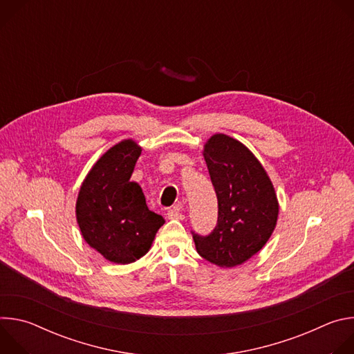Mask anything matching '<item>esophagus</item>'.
I'll return each instance as SVG.
<instances>
[{
    "label": "esophagus",
    "mask_w": 354,
    "mask_h": 354,
    "mask_svg": "<svg viewBox=\"0 0 354 354\" xmlns=\"http://www.w3.org/2000/svg\"><path fill=\"white\" fill-rule=\"evenodd\" d=\"M168 218H171V220H183L185 218V216L180 212V206L179 205L168 212Z\"/></svg>",
    "instance_id": "obj_1"
}]
</instances>
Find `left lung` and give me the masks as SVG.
<instances>
[{
    "instance_id": "1",
    "label": "left lung",
    "mask_w": 354,
    "mask_h": 354,
    "mask_svg": "<svg viewBox=\"0 0 354 354\" xmlns=\"http://www.w3.org/2000/svg\"><path fill=\"white\" fill-rule=\"evenodd\" d=\"M205 160L218 201L217 225L207 235L192 231L198 255L221 268L243 263L270 238L279 214L273 185L239 141L214 134Z\"/></svg>"
}]
</instances>
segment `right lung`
<instances>
[{"instance_id": "obj_1", "label": "right lung", "mask_w": 354, "mask_h": 354, "mask_svg": "<svg viewBox=\"0 0 354 354\" xmlns=\"http://www.w3.org/2000/svg\"><path fill=\"white\" fill-rule=\"evenodd\" d=\"M141 148L131 140L112 147L93 165L77 200V221L84 239L105 259L131 263L145 255L160 227L136 182H130Z\"/></svg>"}]
</instances>
